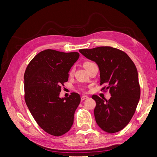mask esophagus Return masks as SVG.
I'll return each mask as SVG.
<instances>
[{"label":"esophagus","mask_w":157,"mask_h":157,"mask_svg":"<svg viewBox=\"0 0 157 157\" xmlns=\"http://www.w3.org/2000/svg\"><path fill=\"white\" fill-rule=\"evenodd\" d=\"M88 97L86 96H82L81 97V101H84V99H88Z\"/></svg>","instance_id":"esophagus-1"}]
</instances>
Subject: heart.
<instances>
[{
    "label": "heart",
    "instance_id": "heart-1",
    "mask_svg": "<svg viewBox=\"0 0 157 157\" xmlns=\"http://www.w3.org/2000/svg\"><path fill=\"white\" fill-rule=\"evenodd\" d=\"M94 63L93 62H92V61H84V63H83V65H84V67H85V69H87L90 65H91L92 64H93ZM73 72H74V67H72L71 68V69H70V71H69V74L70 75H72L73 73Z\"/></svg>",
    "mask_w": 157,
    "mask_h": 157
}]
</instances>
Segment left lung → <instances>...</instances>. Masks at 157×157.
<instances>
[{
  "mask_svg": "<svg viewBox=\"0 0 157 157\" xmlns=\"http://www.w3.org/2000/svg\"><path fill=\"white\" fill-rule=\"evenodd\" d=\"M79 52L96 62L100 71L101 90H109L107 100L97 95L94 116L98 125L107 133L122 130L134 115L140 98V86L136 65L124 52L111 46H99Z\"/></svg>",
  "mask_w": 157,
  "mask_h": 157,
  "instance_id": "1",
  "label": "left lung"
}]
</instances>
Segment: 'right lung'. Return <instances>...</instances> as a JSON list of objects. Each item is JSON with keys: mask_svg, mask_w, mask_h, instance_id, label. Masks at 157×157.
Returning <instances> with one entry per match:
<instances>
[{"mask_svg": "<svg viewBox=\"0 0 157 157\" xmlns=\"http://www.w3.org/2000/svg\"><path fill=\"white\" fill-rule=\"evenodd\" d=\"M79 58L78 52L48 49L39 52L28 64L24 74L25 101L39 126L48 134L60 136L73 124L80 96L72 92L60 98L61 86Z\"/></svg>", "mask_w": 157, "mask_h": 157, "instance_id": "right-lung-1", "label": "right lung"}]
</instances>
